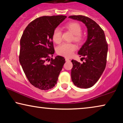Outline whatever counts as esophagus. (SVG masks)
<instances>
[{
  "label": "esophagus",
  "instance_id": "1",
  "mask_svg": "<svg viewBox=\"0 0 123 123\" xmlns=\"http://www.w3.org/2000/svg\"><path fill=\"white\" fill-rule=\"evenodd\" d=\"M65 60H66V61H69V60L68 59V58H65Z\"/></svg>",
  "mask_w": 123,
  "mask_h": 123
}]
</instances>
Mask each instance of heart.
<instances>
[{
	"label": "heart",
	"mask_w": 123,
	"mask_h": 123,
	"mask_svg": "<svg viewBox=\"0 0 123 123\" xmlns=\"http://www.w3.org/2000/svg\"><path fill=\"white\" fill-rule=\"evenodd\" d=\"M66 28L70 31L74 35V41L76 43H80L83 41V37L82 35V27L80 24L75 22L70 23L66 25ZM52 40L55 43H59L62 41V32L59 27H57L53 31ZM76 47L72 43H63L57 47V52L59 55L65 57H71L72 56L73 52L76 50Z\"/></svg>",
	"instance_id": "heart-1"
}]
</instances>
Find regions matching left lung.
Returning a JSON list of instances; mask_svg holds the SVG:
<instances>
[{"label":"left lung","instance_id":"left-lung-1","mask_svg":"<svg viewBox=\"0 0 123 123\" xmlns=\"http://www.w3.org/2000/svg\"><path fill=\"white\" fill-rule=\"evenodd\" d=\"M68 18L82 22L87 28V39L78 52L86 61L80 63L72 60L71 74L75 86L88 88L96 83L105 69L108 52L105 36L98 24L87 16L72 15Z\"/></svg>","mask_w":123,"mask_h":123}]
</instances>
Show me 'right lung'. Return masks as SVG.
<instances>
[{
    "label": "right lung",
    "instance_id": "right-lung-1",
    "mask_svg": "<svg viewBox=\"0 0 123 123\" xmlns=\"http://www.w3.org/2000/svg\"><path fill=\"white\" fill-rule=\"evenodd\" d=\"M66 16H44L31 22L20 39L19 62L30 83L41 90H48L56 85L65 59L55 53L52 34ZM50 63H47V61Z\"/></svg>",
    "mask_w": 123,
    "mask_h": 123
}]
</instances>
